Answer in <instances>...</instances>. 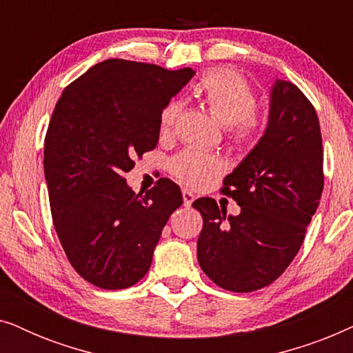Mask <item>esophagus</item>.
<instances>
[{"mask_svg": "<svg viewBox=\"0 0 353 353\" xmlns=\"http://www.w3.org/2000/svg\"><path fill=\"white\" fill-rule=\"evenodd\" d=\"M183 202H185V207H191L194 202V194L190 190H183Z\"/></svg>", "mask_w": 353, "mask_h": 353, "instance_id": "34e87169", "label": "esophagus"}]
</instances>
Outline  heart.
<instances>
[{
	"label": "heart",
	"instance_id": "b5f03b06",
	"mask_svg": "<svg viewBox=\"0 0 353 353\" xmlns=\"http://www.w3.org/2000/svg\"><path fill=\"white\" fill-rule=\"evenodd\" d=\"M196 94L204 101L210 114L221 127L230 128L236 141H249L257 130L255 117L254 90L239 72L233 69H214L202 77L196 85ZM181 110L180 101H168L163 105L159 123L162 132H168L175 123ZM223 170V162L219 157L186 149L172 161V172L180 180L192 186H202L215 173Z\"/></svg>",
	"mask_w": 353,
	"mask_h": 353
}]
</instances>
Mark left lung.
I'll use <instances>...</instances> for the list:
<instances>
[{"label":"left lung","instance_id":"8db88e82","mask_svg":"<svg viewBox=\"0 0 353 353\" xmlns=\"http://www.w3.org/2000/svg\"><path fill=\"white\" fill-rule=\"evenodd\" d=\"M223 185L241 212L226 215L210 197L194 201L204 220L197 260L216 286L257 291L296 257L323 191L320 122L291 81L274 79L267 128Z\"/></svg>","mask_w":353,"mask_h":353}]
</instances>
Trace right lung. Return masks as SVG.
<instances>
[{"instance_id":"right-lung-1","label":"right lung","mask_w":353,"mask_h":353,"mask_svg":"<svg viewBox=\"0 0 353 353\" xmlns=\"http://www.w3.org/2000/svg\"><path fill=\"white\" fill-rule=\"evenodd\" d=\"M196 72L144 62H99L62 91L45 139V178L64 252L86 281L125 289L149 272L180 186L161 178L146 194L123 173L157 146L159 117Z\"/></svg>"}]
</instances>
